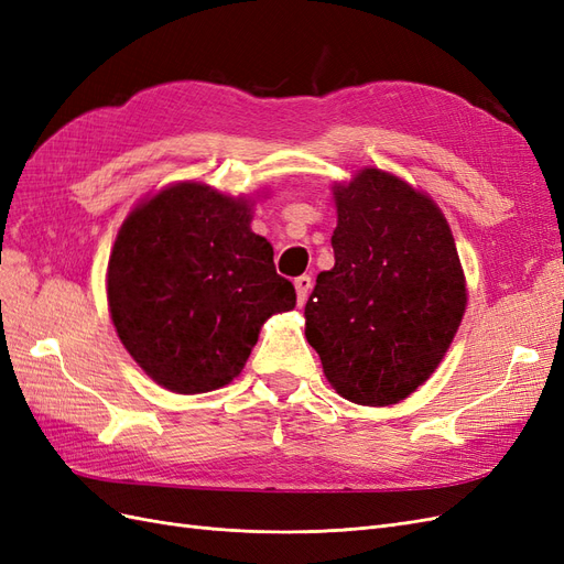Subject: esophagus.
Masks as SVG:
<instances>
[{
  "mask_svg": "<svg viewBox=\"0 0 564 564\" xmlns=\"http://www.w3.org/2000/svg\"><path fill=\"white\" fill-rule=\"evenodd\" d=\"M294 286H296V296H299V303L303 305L305 299H308L311 289H313V278L311 275H301L294 280Z\"/></svg>",
  "mask_w": 564,
  "mask_h": 564,
  "instance_id": "1",
  "label": "esophagus"
}]
</instances>
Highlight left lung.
Returning <instances> with one entry per match:
<instances>
[{
	"label": "left lung",
	"instance_id": "obj_1",
	"mask_svg": "<svg viewBox=\"0 0 564 564\" xmlns=\"http://www.w3.org/2000/svg\"><path fill=\"white\" fill-rule=\"evenodd\" d=\"M334 268L305 303L324 377L355 404H398L431 377L466 311V280L437 204L379 169L336 185Z\"/></svg>",
	"mask_w": 564,
	"mask_h": 564
}]
</instances>
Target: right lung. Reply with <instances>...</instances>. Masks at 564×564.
I'll use <instances>...</instances> for the list:
<instances>
[{
  "label": "right lung",
  "mask_w": 564,
  "mask_h": 564,
  "mask_svg": "<svg viewBox=\"0 0 564 564\" xmlns=\"http://www.w3.org/2000/svg\"><path fill=\"white\" fill-rule=\"evenodd\" d=\"M245 199L178 183L135 207L108 263L119 340L160 386L195 395L230 383L261 324L296 305Z\"/></svg>",
  "instance_id": "1"
}]
</instances>
